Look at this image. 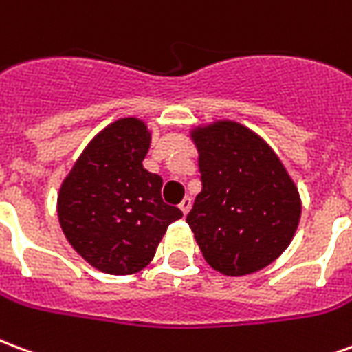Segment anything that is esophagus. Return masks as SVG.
I'll list each match as a JSON object with an SVG mask.
<instances>
[{
    "label": "esophagus",
    "instance_id": "1",
    "mask_svg": "<svg viewBox=\"0 0 352 352\" xmlns=\"http://www.w3.org/2000/svg\"><path fill=\"white\" fill-rule=\"evenodd\" d=\"M181 211H183V214H188V211H190V207H192V198H188V196H186V198L183 199V201H181Z\"/></svg>",
    "mask_w": 352,
    "mask_h": 352
}]
</instances>
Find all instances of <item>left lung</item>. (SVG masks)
Segmentation results:
<instances>
[{"label": "left lung", "instance_id": "1", "mask_svg": "<svg viewBox=\"0 0 352 352\" xmlns=\"http://www.w3.org/2000/svg\"><path fill=\"white\" fill-rule=\"evenodd\" d=\"M201 192L186 217L207 264L247 275L272 264L294 236L302 204L265 141L237 122L194 131Z\"/></svg>", "mask_w": 352, "mask_h": 352}]
</instances>
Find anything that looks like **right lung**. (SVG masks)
Here are the masks:
<instances>
[{
	"label": "right lung",
	"mask_w": 352,
	"mask_h": 352,
	"mask_svg": "<svg viewBox=\"0 0 352 352\" xmlns=\"http://www.w3.org/2000/svg\"><path fill=\"white\" fill-rule=\"evenodd\" d=\"M148 131L120 118L85 148L60 188L58 219L88 264L130 275L153 260L171 222L183 213L162 199V177L143 168Z\"/></svg>",
	"instance_id": "obj_1"
}]
</instances>
